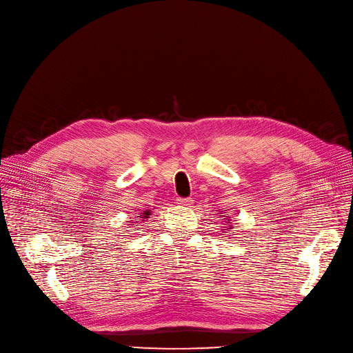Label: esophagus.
Here are the masks:
<instances>
[{
    "instance_id": "1",
    "label": "esophagus",
    "mask_w": 353,
    "mask_h": 353,
    "mask_svg": "<svg viewBox=\"0 0 353 353\" xmlns=\"http://www.w3.org/2000/svg\"><path fill=\"white\" fill-rule=\"evenodd\" d=\"M191 201H193V200L187 199V197H178L176 199V203H178V205H181V206H190Z\"/></svg>"
}]
</instances>
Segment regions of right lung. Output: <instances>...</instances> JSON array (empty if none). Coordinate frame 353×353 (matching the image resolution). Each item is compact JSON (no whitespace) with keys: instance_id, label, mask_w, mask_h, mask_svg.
Masks as SVG:
<instances>
[{"instance_id":"right-lung-1","label":"right lung","mask_w":353,"mask_h":353,"mask_svg":"<svg viewBox=\"0 0 353 353\" xmlns=\"http://www.w3.org/2000/svg\"><path fill=\"white\" fill-rule=\"evenodd\" d=\"M148 215H150V210H145V212H144V215H141V216H144V218H148Z\"/></svg>"}]
</instances>
